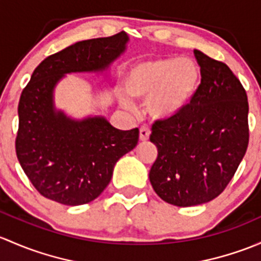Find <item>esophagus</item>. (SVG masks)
Segmentation results:
<instances>
[{"instance_id": "esophagus-1", "label": "esophagus", "mask_w": 261, "mask_h": 261, "mask_svg": "<svg viewBox=\"0 0 261 261\" xmlns=\"http://www.w3.org/2000/svg\"><path fill=\"white\" fill-rule=\"evenodd\" d=\"M149 134L150 130L148 127H146V125L141 127V129H139V138H141V141H147L149 138Z\"/></svg>"}]
</instances>
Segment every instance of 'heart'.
Wrapping results in <instances>:
<instances>
[{
  "instance_id": "heart-1",
  "label": "heart",
  "mask_w": 261,
  "mask_h": 261,
  "mask_svg": "<svg viewBox=\"0 0 261 261\" xmlns=\"http://www.w3.org/2000/svg\"><path fill=\"white\" fill-rule=\"evenodd\" d=\"M201 80L197 64L189 59L161 58L136 64L125 76V90L133 98L146 99L154 118H167L181 111L195 95ZM122 104L130 108V101Z\"/></svg>"
}]
</instances>
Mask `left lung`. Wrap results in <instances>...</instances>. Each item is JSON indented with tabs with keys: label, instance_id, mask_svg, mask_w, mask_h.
<instances>
[{
	"label": "left lung",
	"instance_id": "1",
	"mask_svg": "<svg viewBox=\"0 0 261 261\" xmlns=\"http://www.w3.org/2000/svg\"><path fill=\"white\" fill-rule=\"evenodd\" d=\"M201 84L186 107L153 123L158 150L149 171L153 190L179 207L224 192L249 144L248 95L225 63L195 50Z\"/></svg>",
	"mask_w": 261,
	"mask_h": 261
}]
</instances>
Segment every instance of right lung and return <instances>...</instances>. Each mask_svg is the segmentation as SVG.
<instances>
[{
  "mask_svg": "<svg viewBox=\"0 0 261 261\" xmlns=\"http://www.w3.org/2000/svg\"><path fill=\"white\" fill-rule=\"evenodd\" d=\"M124 31L84 40L47 56L21 93L16 155L40 195L68 206L98 197L122 155L138 143L139 129L119 130L104 118L71 120L53 108V90L68 72L106 69L125 49Z\"/></svg>",
  "mask_w": 261,
  "mask_h": 261,
  "instance_id": "1",
  "label": "right lung"
}]
</instances>
